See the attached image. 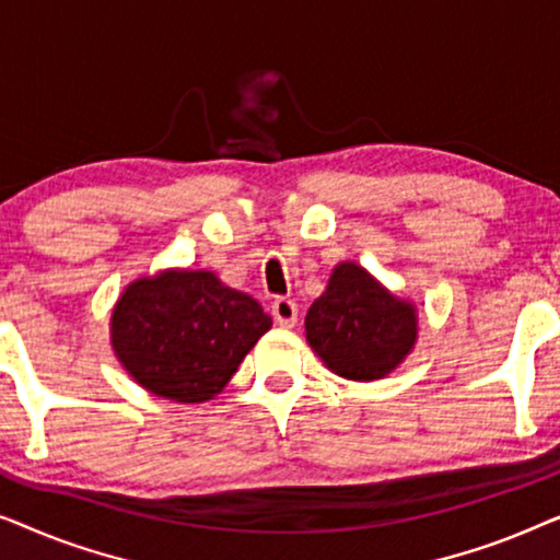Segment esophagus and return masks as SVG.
I'll return each mask as SVG.
<instances>
[{
  "label": "esophagus",
  "instance_id": "34e87169",
  "mask_svg": "<svg viewBox=\"0 0 560 560\" xmlns=\"http://www.w3.org/2000/svg\"><path fill=\"white\" fill-rule=\"evenodd\" d=\"M272 318L278 320L280 326H285V328H290V326H295V320H298V305L290 301V298H275V303H272Z\"/></svg>",
  "mask_w": 560,
  "mask_h": 560
}]
</instances>
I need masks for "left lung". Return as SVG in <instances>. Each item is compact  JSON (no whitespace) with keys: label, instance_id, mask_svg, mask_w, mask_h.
Returning <instances> with one entry per match:
<instances>
[{"label":"left lung","instance_id":"obj_1","mask_svg":"<svg viewBox=\"0 0 560 560\" xmlns=\"http://www.w3.org/2000/svg\"><path fill=\"white\" fill-rule=\"evenodd\" d=\"M305 339L343 380L372 382L397 370L418 341V311L364 267H334L324 295L305 316Z\"/></svg>","mask_w":560,"mask_h":560}]
</instances>
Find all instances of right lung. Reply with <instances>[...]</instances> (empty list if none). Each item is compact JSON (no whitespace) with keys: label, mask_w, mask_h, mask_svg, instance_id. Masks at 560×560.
I'll return each mask as SVG.
<instances>
[{"label":"right lung","mask_w":560,"mask_h":560,"mask_svg":"<svg viewBox=\"0 0 560 560\" xmlns=\"http://www.w3.org/2000/svg\"><path fill=\"white\" fill-rule=\"evenodd\" d=\"M272 328L255 298L209 270L129 282L112 311V347L129 377L175 402H206Z\"/></svg>","instance_id":"1"}]
</instances>
